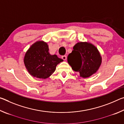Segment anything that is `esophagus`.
<instances>
[{"instance_id": "1", "label": "esophagus", "mask_w": 124, "mask_h": 124, "mask_svg": "<svg viewBox=\"0 0 124 124\" xmlns=\"http://www.w3.org/2000/svg\"><path fill=\"white\" fill-rule=\"evenodd\" d=\"M62 58L63 60H67V56L66 55H64V56H62Z\"/></svg>"}]
</instances>
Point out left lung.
I'll return each mask as SVG.
<instances>
[{"label":"left lung","mask_w":124,"mask_h":124,"mask_svg":"<svg viewBox=\"0 0 124 124\" xmlns=\"http://www.w3.org/2000/svg\"><path fill=\"white\" fill-rule=\"evenodd\" d=\"M67 61L73 70L84 78L96 73L102 63L101 56L95 46L88 42H79L68 54Z\"/></svg>","instance_id":"8db88e82"}]
</instances>
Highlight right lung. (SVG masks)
I'll return each mask as SVG.
<instances>
[{
    "mask_svg": "<svg viewBox=\"0 0 124 124\" xmlns=\"http://www.w3.org/2000/svg\"><path fill=\"white\" fill-rule=\"evenodd\" d=\"M49 50L47 44L43 41L35 42L27 50L24 63L32 76L46 79L54 72L57 65L63 61L56 54H50Z\"/></svg>",
    "mask_w": 124,
    "mask_h": 124,
    "instance_id": "obj_1",
    "label": "right lung"
}]
</instances>
